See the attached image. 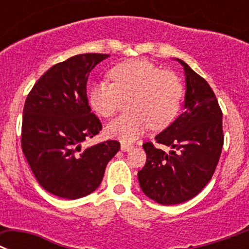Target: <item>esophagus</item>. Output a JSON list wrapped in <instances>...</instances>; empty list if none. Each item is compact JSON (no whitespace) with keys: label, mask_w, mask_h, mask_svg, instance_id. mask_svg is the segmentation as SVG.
<instances>
[{"label":"esophagus","mask_w":249,"mask_h":249,"mask_svg":"<svg viewBox=\"0 0 249 249\" xmlns=\"http://www.w3.org/2000/svg\"><path fill=\"white\" fill-rule=\"evenodd\" d=\"M120 147H122L123 151H129V150L133 149V145L125 144V142H122V145H120Z\"/></svg>","instance_id":"obj_1"}]
</instances>
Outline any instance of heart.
Instances as JSON below:
<instances>
[{
  "mask_svg": "<svg viewBox=\"0 0 249 249\" xmlns=\"http://www.w3.org/2000/svg\"><path fill=\"white\" fill-rule=\"evenodd\" d=\"M109 75L113 82L99 80L90 87L89 103L95 113L109 118L130 98L131 113L107 126L111 138L134 141L150 126L166 127L180 111L183 87L172 71H161L149 60L130 59L111 68Z\"/></svg>",
  "mask_w": 249,
  "mask_h": 249,
  "instance_id": "1",
  "label": "heart"
}]
</instances>
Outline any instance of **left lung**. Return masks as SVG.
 I'll return each instance as SVG.
<instances>
[{
  "mask_svg": "<svg viewBox=\"0 0 249 249\" xmlns=\"http://www.w3.org/2000/svg\"><path fill=\"white\" fill-rule=\"evenodd\" d=\"M186 77L183 113L156 135L170 152L142 145L146 163L138 172L140 187L160 205L186 202L200 194L212 178L223 146L222 111L213 90L181 59Z\"/></svg>",
  "mask_w": 249,
  "mask_h": 249,
  "instance_id": "left-lung-1",
  "label": "left lung"
}]
</instances>
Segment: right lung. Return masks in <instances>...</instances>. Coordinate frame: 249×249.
I'll return each mask as SVG.
<instances>
[{
  "label": "right lung",
  "mask_w": 249,
  "mask_h": 249,
  "mask_svg": "<svg viewBox=\"0 0 249 249\" xmlns=\"http://www.w3.org/2000/svg\"><path fill=\"white\" fill-rule=\"evenodd\" d=\"M108 57L86 53L51 67L24 103L22 150L38 183L54 196L77 200L95 191L120 149L116 140L82 147L102 130L90 111L87 82L91 69Z\"/></svg>",
  "instance_id": "obj_1"
}]
</instances>
